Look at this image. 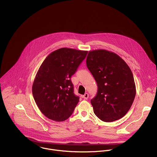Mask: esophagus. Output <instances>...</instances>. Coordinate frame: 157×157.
<instances>
[{
	"mask_svg": "<svg viewBox=\"0 0 157 157\" xmlns=\"http://www.w3.org/2000/svg\"><path fill=\"white\" fill-rule=\"evenodd\" d=\"M84 99H87L88 98H89V95H88V93H85L84 95H83L82 96Z\"/></svg>",
	"mask_w": 157,
	"mask_h": 157,
	"instance_id": "esophagus-1",
	"label": "esophagus"
}]
</instances>
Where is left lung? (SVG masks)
Instances as JSON below:
<instances>
[{
    "label": "left lung",
    "mask_w": 157,
    "mask_h": 157,
    "mask_svg": "<svg viewBox=\"0 0 157 157\" xmlns=\"http://www.w3.org/2000/svg\"><path fill=\"white\" fill-rule=\"evenodd\" d=\"M86 61L98 85L91 100L94 114L105 122L120 119L131 108L136 93L130 68L118 55L105 50L89 52Z\"/></svg>",
    "instance_id": "8db88e82"
}]
</instances>
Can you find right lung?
Returning a JSON list of instances; mask_svg holds the SVG:
<instances>
[{"mask_svg": "<svg viewBox=\"0 0 157 157\" xmlns=\"http://www.w3.org/2000/svg\"><path fill=\"white\" fill-rule=\"evenodd\" d=\"M87 51L61 48L51 53L36 75L32 91L42 113L57 121L67 120L79 101L71 77L85 58Z\"/></svg>", "mask_w": 157, "mask_h": 157, "instance_id": "right-lung-1", "label": "right lung"}]
</instances>
